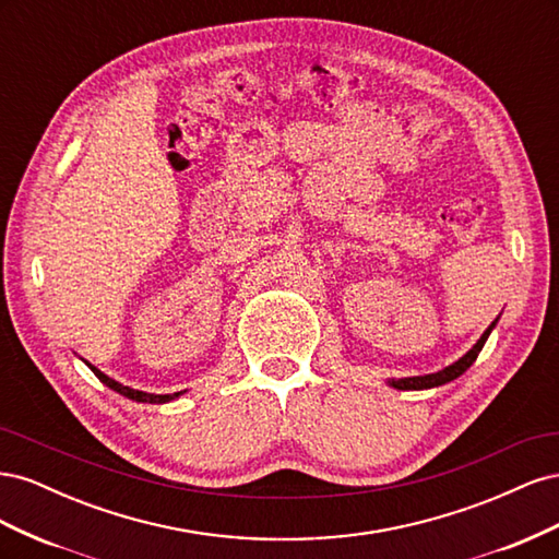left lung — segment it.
Wrapping results in <instances>:
<instances>
[{"mask_svg":"<svg viewBox=\"0 0 559 559\" xmlns=\"http://www.w3.org/2000/svg\"><path fill=\"white\" fill-rule=\"evenodd\" d=\"M495 324H497V319L492 321V324L487 326V331L480 335V341H478L476 345H473L460 361H454L452 366H448V368H443V370H438V373H431V376L401 378V380H392L389 384H392L394 389H431V386H441V384H445V382L456 380V378H460V376L464 373L466 368H471V364H473V361L478 359V354H480V349H483L485 341L489 337V333H492Z\"/></svg>","mask_w":559,"mask_h":559,"instance_id":"8db88e82","label":"left lung"}]
</instances>
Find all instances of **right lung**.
I'll use <instances>...</instances> for the list:
<instances>
[{"instance_id": "obj_1", "label": "right lung", "mask_w": 559, "mask_h": 559, "mask_svg": "<svg viewBox=\"0 0 559 559\" xmlns=\"http://www.w3.org/2000/svg\"><path fill=\"white\" fill-rule=\"evenodd\" d=\"M91 370L99 378V382H105L109 389H114V392L123 394L126 399H132V401H138V403H167V401H173V399H177L181 394V392H175V394H146V392H140V389H130V386H126L121 382L107 378L103 370H97L95 366H91Z\"/></svg>"}]
</instances>
